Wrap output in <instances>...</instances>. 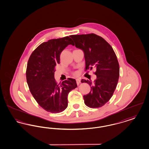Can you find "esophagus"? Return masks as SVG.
<instances>
[{"mask_svg":"<svg viewBox=\"0 0 149 149\" xmlns=\"http://www.w3.org/2000/svg\"><path fill=\"white\" fill-rule=\"evenodd\" d=\"M76 81H77V85H78L80 83V79H77L76 80Z\"/></svg>","mask_w":149,"mask_h":149,"instance_id":"34e87169","label":"esophagus"}]
</instances>
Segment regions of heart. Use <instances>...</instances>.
Returning <instances> with one entry per match:
<instances>
[{
  "label": "heart",
  "mask_w": 149,
  "mask_h": 149,
  "mask_svg": "<svg viewBox=\"0 0 149 149\" xmlns=\"http://www.w3.org/2000/svg\"><path fill=\"white\" fill-rule=\"evenodd\" d=\"M72 74H73V75H74V76H77V75H78V72H74L72 73Z\"/></svg>",
  "instance_id": "obj_1"
}]
</instances>
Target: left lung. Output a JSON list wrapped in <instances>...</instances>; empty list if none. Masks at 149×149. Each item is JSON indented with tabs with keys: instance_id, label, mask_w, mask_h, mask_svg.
I'll use <instances>...</instances> for the list:
<instances>
[{
	"instance_id": "8db88e82",
	"label": "left lung",
	"mask_w": 149,
	"mask_h": 149,
	"mask_svg": "<svg viewBox=\"0 0 149 149\" xmlns=\"http://www.w3.org/2000/svg\"><path fill=\"white\" fill-rule=\"evenodd\" d=\"M75 47L83 50L85 71L95 69L93 82L83 80L90 86L88 94L84 96L85 104L98 108L109 101L116 88L119 77V62L111 46L104 39L94 33L72 35Z\"/></svg>"
}]
</instances>
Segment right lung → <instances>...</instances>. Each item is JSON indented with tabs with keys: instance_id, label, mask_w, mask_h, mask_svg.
Instances as JSON below:
<instances>
[{
	"instance_id": "right-lung-1",
	"label": "right lung",
	"mask_w": 149,
	"mask_h": 149,
	"mask_svg": "<svg viewBox=\"0 0 149 149\" xmlns=\"http://www.w3.org/2000/svg\"><path fill=\"white\" fill-rule=\"evenodd\" d=\"M69 45H74L69 36L44 42L33 52L26 70V81L36 101L47 111L59 113L68 107V96L77 87L74 79L68 78L58 83L54 79L55 66L60 55Z\"/></svg>"
}]
</instances>
